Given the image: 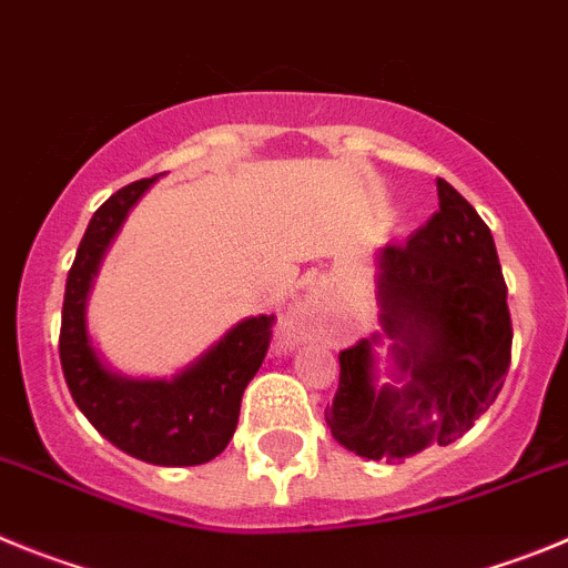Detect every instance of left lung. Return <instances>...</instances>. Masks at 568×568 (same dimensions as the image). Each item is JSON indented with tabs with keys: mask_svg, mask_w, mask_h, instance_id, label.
<instances>
[{
	"mask_svg": "<svg viewBox=\"0 0 568 568\" xmlns=\"http://www.w3.org/2000/svg\"><path fill=\"white\" fill-rule=\"evenodd\" d=\"M438 212L376 254V334L339 354L331 436L371 462L447 447L487 413L513 351L507 283L487 223L438 178ZM388 345L390 383L378 382Z\"/></svg>",
	"mask_w": 568,
	"mask_h": 568,
	"instance_id": "1",
	"label": "left lung"
}]
</instances>
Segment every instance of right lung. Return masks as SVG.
Here are the masks:
<instances>
[{
	"label": "right lung",
	"instance_id": "obj_1",
	"mask_svg": "<svg viewBox=\"0 0 568 568\" xmlns=\"http://www.w3.org/2000/svg\"><path fill=\"white\" fill-rule=\"evenodd\" d=\"M155 181L119 189L93 214L68 274L59 356L70 396L106 442L158 467H195L232 442L240 398L263 365L274 316L240 320L172 379H132L101 359L87 328V300L106 248Z\"/></svg>",
	"mask_w": 568,
	"mask_h": 568
}]
</instances>
